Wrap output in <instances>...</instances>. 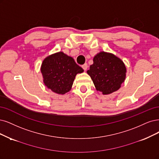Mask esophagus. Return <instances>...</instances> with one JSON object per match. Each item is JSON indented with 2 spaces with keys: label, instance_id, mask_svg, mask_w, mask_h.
<instances>
[{
  "label": "esophagus",
  "instance_id": "esophagus-1",
  "mask_svg": "<svg viewBox=\"0 0 159 159\" xmlns=\"http://www.w3.org/2000/svg\"><path fill=\"white\" fill-rule=\"evenodd\" d=\"M82 67H83V69L84 70H86L88 69V65H87V63H84V65H83V66H82Z\"/></svg>",
  "mask_w": 159,
  "mask_h": 159
}]
</instances>
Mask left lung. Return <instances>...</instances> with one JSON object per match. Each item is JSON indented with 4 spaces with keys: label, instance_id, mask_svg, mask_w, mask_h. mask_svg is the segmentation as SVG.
<instances>
[{
    "label": "left lung",
    "instance_id": "obj_1",
    "mask_svg": "<svg viewBox=\"0 0 159 159\" xmlns=\"http://www.w3.org/2000/svg\"><path fill=\"white\" fill-rule=\"evenodd\" d=\"M87 70L98 91L109 94L119 89L126 78V69L123 61L112 54L102 52L93 60Z\"/></svg>",
    "mask_w": 159,
    "mask_h": 159
}]
</instances>
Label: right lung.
<instances>
[{
    "label": "right lung",
    "mask_w": 159,
    "mask_h": 159,
    "mask_svg": "<svg viewBox=\"0 0 159 159\" xmlns=\"http://www.w3.org/2000/svg\"><path fill=\"white\" fill-rule=\"evenodd\" d=\"M84 71L74 59L60 52L44 59L41 66L44 83L54 92L64 94L73 85L75 76Z\"/></svg>",
    "instance_id": "obj_1"
}]
</instances>
